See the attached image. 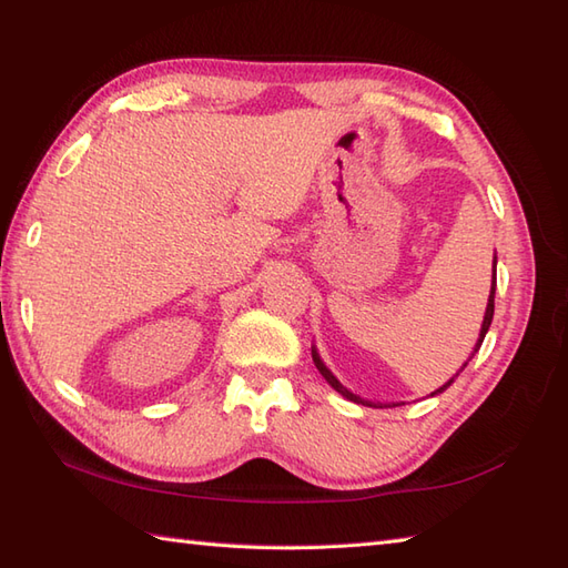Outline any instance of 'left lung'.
<instances>
[{
	"label": "left lung",
	"mask_w": 568,
	"mask_h": 568,
	"mask_svg": "<svg viewBox=\"0 0 568 568\" xmlns=\"http://www.w3.org/2000/svg\"><path fill=\"white\" fill-rule=\"evenodd\" d=\"M496 257H494V284H490V296H488V306H486V316H484V323H481V333H478V339H476V345H474V352H471V357L476 355V352H478V347H481V343H484V337H486V333H488V327H490V321H494V298H496ZM311 355H313V362H316V367H318V372L323 374V379L327 382V384H331L335 390H337V394H343L347 400H355V403H367V406H379V408H384L382 406V403H372V400H364V398H359V396H355V394H352V390H347L343 384H339L337 379H335V376H333V372L331 369H327L325 367V364H323V359H321V355H318V352H316V347H311ZM471 357L469 359H466L464 364H462V369L455 374V376H452V379L447 382V384H443V386H439L437 390H433V394L430 396H437V394H443V390L447 388V386H452V382H455L457 379V376L464 372V367H466V364H469L471 362Z\"/></svg>",
	"instance_id": "obj_1"
}]
</instances>
